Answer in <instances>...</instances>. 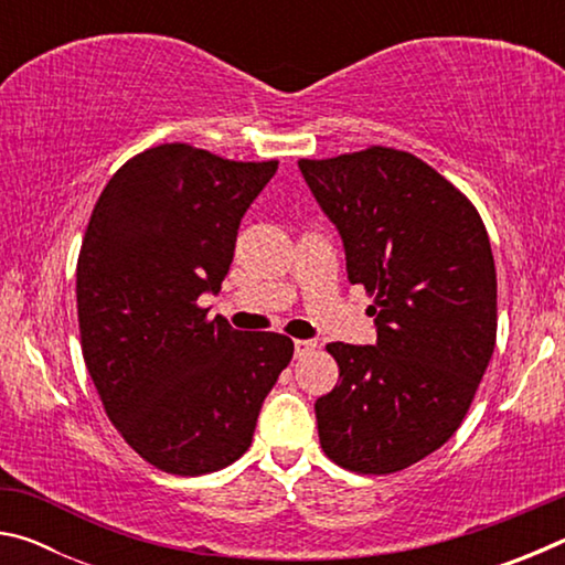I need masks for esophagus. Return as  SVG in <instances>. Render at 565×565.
<instances>
[{
    "label": "esophagus",
    "mask_w": 565,
    "mask_h": 565,
    "mask_svg": "<svg viewBox=\"0 0 565 565\" xmlns=\"http://www.w3.org/2000/svg\"><path fill=\"white\" fill-rule=\"evenodd\" d=\"M313 349H317V341H313V339H296L294 341L296 356H306V353H311Z\"/></svg>",
    "instance_id": "1"
}]
</instances>
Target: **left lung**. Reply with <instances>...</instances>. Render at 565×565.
<instances>
[{"label":"left lung","mask_w":565,"mask_h":565,"mask_svg":"<svg viewBox=\"0 0 565 565\" xmlns=\"http://www.w3.org/2000/svg\"><path fill=\"white\" fill-rule=\"evenodd\" d=\"M339 228L351 284L374 296V347L333 341L339 384L317 401L323 454L396 473L461 426L495 347V266L476 206L408 151L301 159Z\"/></svg>","instance_id":"8db88e82"}]
</instances>
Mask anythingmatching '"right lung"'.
Segmentation results:
<instances>
[{
	"instance_id": "add662e5",
	"label": "right lung",
	"mask_w": 565,
	"mask_h": 565,
	"mask_svg": "<svg viewBox=\"0 0 565 565\" xmlns=\"http://www.w3.org/2000/svg\"><path fill=\"white\" fill-rule=\"evenodd\" d=\"M279 161L189 145L129 159L104 186L76 262L82 353L104 411L145 461L177 476L234 463L294 341L206 319L238 224Z\"/></svg>"
}]
</instances>
